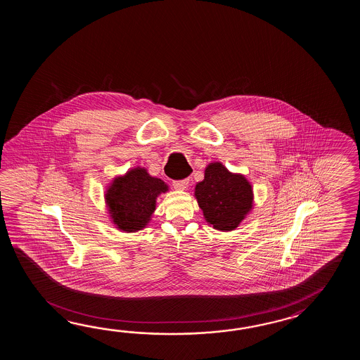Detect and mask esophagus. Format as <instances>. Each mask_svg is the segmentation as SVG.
Wrapping results in <instances>:
<instances>
[{"label":"esophagus","mask_w":360,"mask_h":360,"mask_svg":"<svg viewBox=\"0 0 360 360\" xmlns=\"http://www.w3.org/2000/svg\"><path fill=\"white\" fill-rule=\"evenodd\" d=\"M174 188L177 189V191H185L186 188H188V185H189V179H184V180H175L174 183Z\"/></svg>","instance_id":"esophagus-1"}]
</instances>
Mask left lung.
Wrapping results in <instances>:
<instances>
[{
	"instance_id": "1",
	"label": "left lung",
	"mask_w": 360,
	"mask_h": 360,
	"mask_svg": "<svg viewBox=\"0 0 360 360\" xmlns=\"http://www.w3.org/2000/svg\"><path fill=\"white\" fill-rule=\"evenodd\" d=\"M195 198L207 222L214 229L233 230L252 208V186L243 175L231 174L221 163L208 165Z\"/></svg>"
}]
</instances>
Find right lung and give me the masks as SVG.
<instances>
[{"mask_svg": "<svg viewBox=\"0 0 360 360\" xmlns=\"http://www.w3.org/2000/svg\"><path fill=\"white\" fill-rule=\"evenodd\" d=\"M169 186L161 179L152 177L146 169H131L117 177L105 194L113 222L123 231L146 228L155 210V199Z\"/></svg>", "mask_w": 360, "mask_h": 360, "instance_id": "obj_1", "label": "right lung"}]
</instances>
